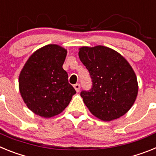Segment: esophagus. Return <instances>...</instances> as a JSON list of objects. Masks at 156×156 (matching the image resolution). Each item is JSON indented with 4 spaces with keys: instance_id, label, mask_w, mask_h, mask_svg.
I'll return each mask as SVG.
<instances>
[{
    "instance_id": "obj_1",
    "label": "esophagus",
    "mask_w": 156,
    "mask_h": 156,
    "mask_svg": "<svg viewBox=\"0 0 156 156\" xmlns=\"http://www.w3.org/2000/svg\"><path fill=\"white\" fill-rule=\"evenodd\" d=\"M74 88H75V90L76 92L80 91V85L79 83H76V84L74 85Z\"/></svg>"
}]
</instances>
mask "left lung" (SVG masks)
Masks as SVG:
<instances>
[{
	"label": "left lung",
	"mask_w": 156,
	"mask_h": 156,
	"mask_svg": "<svg viewBox=\"0 0 156 156\" xmlns=\"http://www.w3.org/2000/svg\"><path fill=\"white\" fill-rule=\"evenodd\" d=\"M79 58L93 82L89 91L80 94L92 115L103 121L125 115L138 93L137 76L126 59L113 49L101 45L81 47Z\"/></svg>",
	"instance_id": "obj_1"
}]
</instances>
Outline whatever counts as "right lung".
Instances as JSON below:
<instances>
[{
  "instance_id": "add662e5",
  "label": "right lung",
  "mask_w": 156,
  "mask_h": 156,
  "mask_svg": "<svg viewBox=\"0 0 156 156\" xmlns=\"http://www.w3.org/2000/svg\"><path fill=\"white\" fill-rule=\"evenodd\" d=\"M66 55L67 50L59 45H45L32 54L22 69L19 91L36 115L44 118L58 115L76 94L62 68Z\"/></svg>"
}]
</instances>
